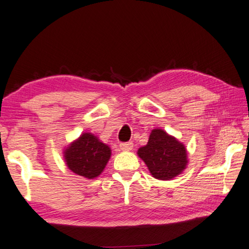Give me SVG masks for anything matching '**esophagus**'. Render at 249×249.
<instances>
[{"mask_svg":"<svg viewBox=\"0 0 249 249\" xmlns=\"http://www.w3.org/2000/svg\"><path fill=\"white\" fill-rule=\"evenodd\" d=\"M120 148L123 151H130L133 149V142H131V141H128V142H122L120 143Z\"/></svg>","mask_w":249,"mask_h":249,"instance_id":"esophagus-1","label":"esophagus"}]
</instances>
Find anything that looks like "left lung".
<instances>
[{
  "label": "left lung",
  "mask_w": 249,
  "mask_h": 249,
  "mask_svg": "<svg viewBox=\"0 0 249 249\" xmlns=\"http://www.w3.org/2000/svg\"><path fill=\"white\" fill-rule=\"evenodd\" d=\"M152 176L169 180L178 176L187 166V150L182 143L164 130L153 129L148 143L138 150Z\"/></svg>",
  "instance_id": "1"
}]
</instances>
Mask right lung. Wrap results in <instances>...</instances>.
Returning a JSON list of instances; mask_svg holds the SVG:
<instances>
[{"instance_id": "add662e5", "label": "right lung", "mask_w": 249, "mask_h": 249, "mask_svg": "<svg viewBox=\"0 0 249 249\" xmlns=\"http://www.w3.org/2000/svg\"><path fill=\"white\" fill-rule=\"evenodd\" d=\"M111 157L108 145L89 133L81 137L65 151V160L73 173L92 179L99 176Z\"/></svg>"}]
</instances>
